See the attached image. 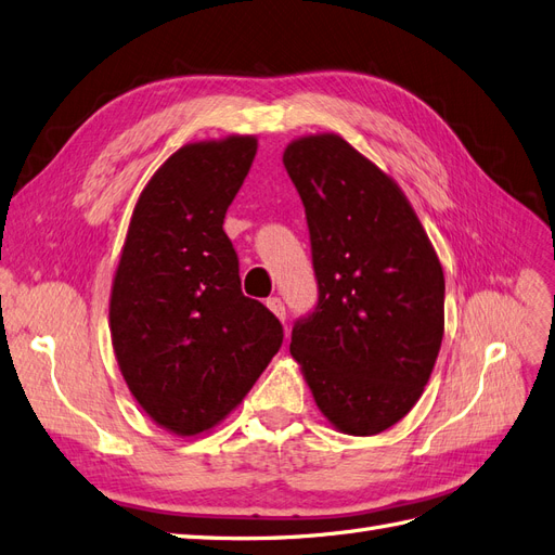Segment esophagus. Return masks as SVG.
Masks as SVG:
<instances>
[{
    "instance_id": "34e87169",
    "label": "esophagus",
    "mask_w": 555,
    "mask_h": 555,
    "mask_svg": "<svg viewBox=\"0 0 555 555\" xmlns=\"http://www.w3.org/2000/svg\"><path fill=\"white\" fill-rule=\"evenodd\" d=\"M266 308H269L280 321H284L286 319V310H284V302L278 298V296H273V298H269L266 300Z\"/></svg>"
}]
</instances>
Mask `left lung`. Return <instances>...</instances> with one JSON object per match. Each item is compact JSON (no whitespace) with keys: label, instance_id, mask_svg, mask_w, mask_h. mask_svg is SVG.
<instances>
[{"label":"left lung","instance_id":"8db88e82","mask_svg":"<svg viewBox=\"0 0 555 555\" xmlns=\"http://www.w3.org/2000/svg\"><path fill=\"white\" fill-rule=\"evenodd\" d=\"M282 163L319 284L289 351L337 431L378 434L415 406L441 351V261L395 179L335 132L294 140Z\"/></svg>","mask_w":555,"mask_h":555}]
</instances>
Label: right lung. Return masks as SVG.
<instances>
[{"label":"right lung","instance_id":"obj_1","mask_svg":"<svg viewBox=\"0 0 555 555\" xmlns=\"http://www.w3.org/2000/svg\"><path fill=\"white\" fill-rule=\"evenodd\" d=\"M255 154V135L171 154L142 190L112 280L121 376L144 413L177 436L222 423L282 344L275 314L243 296L222 229Z\"/></svg>","mask_w":555,"mask_h":555}]
</instances>
